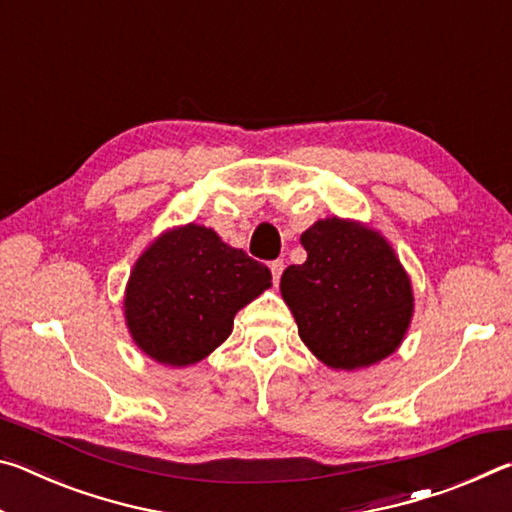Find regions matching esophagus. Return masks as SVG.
Returning a JSON list of instances; mask_svg holds the SVG:
<instances>
[{"instance_id": "1", "label": "esophagus", "mask_w": 512, "mask_h": 512, "mask_svg": "<svg viewBox=\"0 0 512 512\" xmlns=\"http://www.w3.org/2000/svg\"><path fill=\"white\" fill-rule=\"evenodd\" d=\"M271 266V273H273V282H280V277H282V271H284V262L282 259H275V262H271L268 264Z\"/></svg>"}]
</instances>
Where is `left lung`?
Returning <instances> with one entry per match:
<instances>
[{
    "label": "left lung",
    "mask_w": 512,
    "mask_h": 512,
    "mask_svg": "<svg viewBox=\"0 0 512 512\" xmlns=\"http://www.w3.org/2000/svg\"><path fill=\"white\" fill-rule=\"evenodd\" d=\"M300 241L307 262L289 266L280 289L307 348L341 370L393 354L411 323L413 293L386 239L332 216L311 225Z\"/></svg>",
    "instance_id": "8db88e82"
}]
</instances>
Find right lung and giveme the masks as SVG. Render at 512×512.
I'll return each mask as SVG.
<instances>
[{
    "instance_id": "obj_1",
    "label": "right lung",
    "mask_w": 512,
    "mask_h": 512,
    "mask_svg": "<svg viewBox=\"0 0 512 512\" xmlns=\"http://www.w3.org/2000/svg\"><path fill=\"white\" fill-rule=\"evenodd\" d=\"M268 287V266L189 223L155 239L137 259L126 323L151 359L192 366L228 339L237 311Z\"/></svg>"
}]
</instances>
